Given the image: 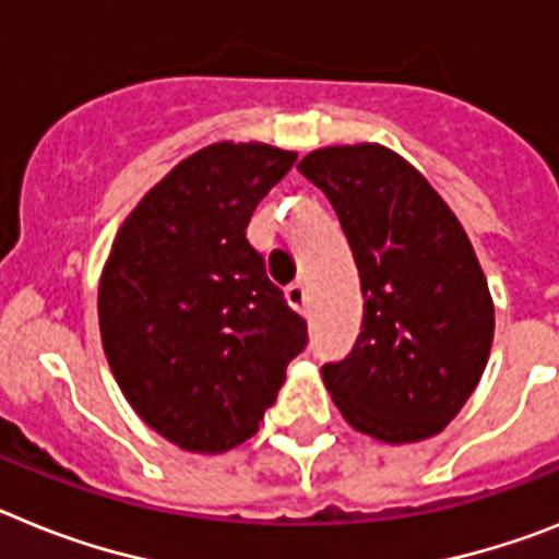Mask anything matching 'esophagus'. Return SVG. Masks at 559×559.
<instances>
[{"label": "esophagus", "mask_w": 559, "mask_h": 559, "mask_svg": "<svg viewBox=\"0 0 559 559\" xmlns=\"http://www.w3.org/2000/svg\"><path fill=\"white\" fill-rule=\"evenodd\" d=\"M286 300H289V307H293L295 312L300 314L309 312V289L304 284L289 286V289H286Z\"/></svg>", "instance_id": "34e87169"}]
</instances>
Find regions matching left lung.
<instances>
[{"label":"left lung","instance_id":"left-lung-1","mask_svg":"<svg viewBox=\"0 0 559 559\" xmlns=\"http://www.w3.org/2000/svg\"><path fill=\"white\" fill-rule=\"evenodd\" d=\"M298 171L326 193L360 273L352 352L323 366L346 421L373 439H430L487 366L495 309L467 233L414 165L382 145H332Z\"/></svg>","mask_w":559,"mask_h":559}]
</instances>
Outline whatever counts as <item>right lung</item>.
<instances>
[{"label": "right lung", "mask_w": 559, "mask_h": 559, "mask_svg": "<svg viewBox=\"0 0 559 559\" xmlns=\"http://www.w3.org/2000/svg\"><path fill=\"white\" fill-rule=\"evenodd\" d=\"M295 157L207 145L145 193L111 245L98 293L106 360L140 419L182 450L250 439L309 343L247 241L252 211Z\"/></svg>", "instance_id": "add662e5"}]
</instances>
